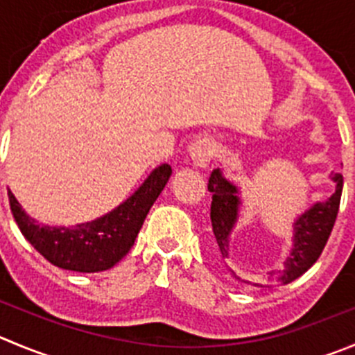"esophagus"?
<instances>
[{
  "instance_id": "34e87169",
  "label": "esophagus",
  "mask_w": 355,
  "mask_h": 355,
  "mask_svg": "<svg viewBox=\"0 0 355 355\" xmlns=\"http://www.w3.org/2000/svg\"><path fill=\"white\" fill-rule=\"evenodd\" d=\"M216 153L214 141L209 137H202L190 144V158L197 167H207Z\"/></svg>"
}]
</instances>
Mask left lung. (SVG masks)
<instances>
[{"mask_svg":"<svg viewBox=\"0 0 355 355\" xmlns=\"http://www.w3.org/2000/svg\"><path fill=\"white\" fill-rule=\"evenodd\" d=\"M333 183L336 184L335 193L326 202H317L306 209L293 225V248L284 265L279 270H272L263 277L259 288H277L298 279L319 259L327 239L335 226L336 214L340 209V198L343 190V175L340 172L331 174ZM207 190L212 193L211 202V223H212V251L223 261H230V235L239 219L241 197L239 188L226 180L219 168H214L209 178ZM232 275L241 281L230 268ZM248 282V281H244ZM249 284V282H248Z\"/></svg>","mask_w":355,"mask_h":355,"instance_id":"left-lung-1","label":"left lung"}]
</instances>
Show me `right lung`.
<instances>
[{
    "label": "right lung",
    "mask_w": 355,
    "mask_h": 355,
    "mask_svg": "<svg viewBox=\"0 0 355 355\" xmlns=\"http://www.w3.org/2000/svg\"><path fill=\"white\" fill-rule=\"evenodd\" d=\"M171 174V165H158L123 204L94 221L76 226L38 223L20 207L12 191H8L10 209L26 241L52 265L73 272H103L116 265L130 251L144 218Z\"/></svg>",
    "instance_id": "obj_1"
}]
</instances>
